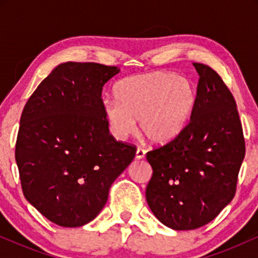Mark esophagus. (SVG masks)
I'll use <instances>...</instances> for the list:
<instances>
[{"label":"esophagus","mask_w":258,"mask_h":258,"mask_svg":"<svg viewBox=\"0 0 258 258\" xmlns=\"http://www.w3.org/2000/svg\"><path fill=\"white\" fill-rule=\"evenodd\" d=\"M144 156H146V150L142 149V148H138L137 152H136V159H144Z\"/></svg>","instance_id":"esophagus-1"}]
</instances>
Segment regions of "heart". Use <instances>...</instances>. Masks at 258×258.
Instances as JSON below:
<instances>
[{
	"label": "heart",
	"mask_w": 258,
	"mask_h": 258,
	"mask_svg": "<svg viewBox=\"0 0 258 258\" xmlns=\"http://www.w3.org/2000/svg\"><path fill=\"white\" fill-rule=\"evenodd\" d=\"M116 99L103 102V114L111 135L125 139L138 119V128L152 143L165 144L185 128L198 102L197 87L174 73L153 72L121 80Z\"/></svg>",
	"instance_id": "heart-1"
}]
</instances>
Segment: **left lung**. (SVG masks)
I'll list each match as a JSON object with an SVG mask.
<instances>
[{
	"label": "left lung",
	"instance_id": "left-lung-1",
	"mask_svg": "<svg viewBox=\"0 0 258 258\" xmlns=\"http://www.w3.org/2000/svg\"><path fill=\"white\" fill-rule=\"evenodd\" d=\"M198 102L185 128L165 146L147 153L153 168L147 203L162 224L191 230L215 220L233 200L245 156V139L233 94L205 64Z\"/></svg>",
	"mask_w": 258,
	"mask_h": 258
}]
</instances>
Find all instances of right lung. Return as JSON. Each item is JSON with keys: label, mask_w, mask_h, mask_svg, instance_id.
I'll return each mask as SVG.
<instances>
[{"label": "right lung", "mask_w": 258, "mask_h": 258, "mask_svg": "<svg viewBox=\"0 0 258 258\" xmlns=\"http://www.w3.org/2000/svg\"><path fill=\"white\" fill-rule=\"evenodd\" d=\"M119 72L97 63L59 64L24 106L16 144L23 193L58 226L94 220L136 155L135 146L109 133L103 114V86Z\"/></svg>", "instance_id": "add662e5"}]
</instances>
